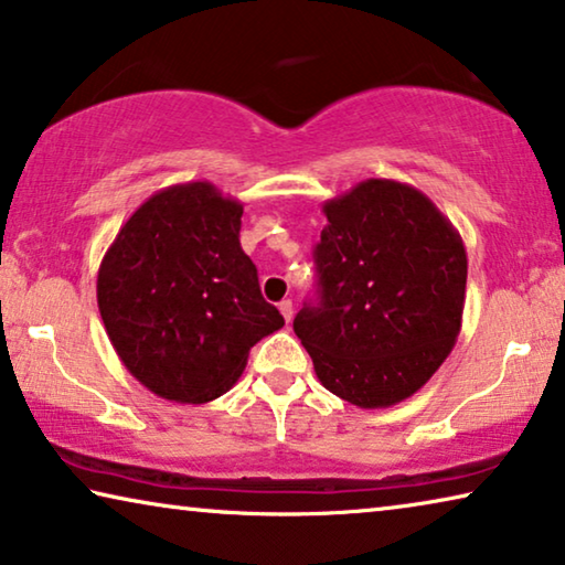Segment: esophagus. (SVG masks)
Segmentation results:
<instances>
[{
	"label": "esophagus",
	"mask_w": 565,
	"mask_h": 565,
	"mask_svg": "<svg viewBox=\"0 0 565 565\" xmlns=\"http://www.w3.org/2000/svg\"><path fill=\"white\" fill-rule=\"evenodd\" d=\"M277 308H280L285 323H290V320H292V300H282Z\"/></svg>",
	"instance_id": "esophagus-1"
}]
</instances>
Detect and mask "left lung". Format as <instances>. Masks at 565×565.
<instances>
[{
  "mask_svg": "<svg viewBox=\"0 0 565 565\" xmlns=\"http://www.w3.org/2000/svg\"><path fill=\"white\" fill-rule=\"evenodd\" d=\"M318 300L292 328L328 392L361 409L394 406L431 379L462 328L467 253L419 189L366 179L323 204Z\"/></svg>",
  "mask_w": 565,
  "mask_h": 565,
  "instance_id": "left-lung-1",
  "label": "left lung"
}]
</instances>
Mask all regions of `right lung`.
Segmentation results:
<instances>
[{"label":"right lung","instance_id":"1","mask_svg":"<svg viewBox=\"0 0 565 565\" xmlns=\"http://www.w3.org/2000/svg\"><path fill=\"white\" fill-rule=\"evenodd\" d=\"M242 204L210 181L156 192L128 216L98 270V310L131 376L177 404L234 386L249 349L285 320L239 245Z\"/></svg>","mask_w":565,"mask_h":565}]
</instances>
